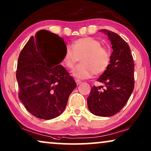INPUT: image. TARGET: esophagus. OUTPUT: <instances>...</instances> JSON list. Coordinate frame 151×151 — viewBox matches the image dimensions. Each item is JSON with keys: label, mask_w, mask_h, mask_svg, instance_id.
Listing matches in <instances>:
<instances>
[{"label": "esophagus", "mask_w": 151, "mask_h": 151, "mask_svg": "<svg viewBox=\"0 0 151 151\" xmlns=\"http://www.w3.org/2000/svg\"><path fill=\"white\" fill-rule=\"evenodd\" d=\"M75 81H76V83H77V85H79V84L81 83V81L79 79H75Z\"/></svg>", "instance_id": "obj_1"}]
</instances>
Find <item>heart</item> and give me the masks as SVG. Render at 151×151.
<instances>
[{"label":"heart","instance_id":"b5f03b06","mask_svg":"<svg viewBox=\"0 0 151 151\" xmlns=\"http://www.w3.org/2000/svg\"><path fill=\"white\" fill-rule=\"evenodd\" d=\"M79 57H81V63L72 70V74L80 79L90 78L94 73H103L110 62L109 51L102 47L99 41L92 37L80 38L73 42L72 47L67 46L63 61L66 67L72 68Z\"/></svg>","mask_w":151,"mask_h":151}]
</instances>
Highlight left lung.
I'll return each instance as SVG.
<instances>
[{"mask_svg": "<svg viewBox=\"0 0 151 151\" xmlns=\"http://www.w3.org/2000/svg\"><path fill=\"white\" fill-rule=\"evenodd\" d=\"M100 31L108 37L113 51L109 66L97 79L104 88H92L88 106L94 115L111 116L124 108L133 91L134 65L129 45L120 36L108 29Z\"/></svg>", "mask_w": 151, "mask_h": 151, "instance_id": "8db88e82", "label": "left lung"}]
</instances>
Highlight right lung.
<instances>
[{
    "mask_svg": "<svg viewBox=\"0 0 151 151\" xmlns=\"http://www.w3.org/2000/svg\"><path fill=\"white\" fill-rule=\"evenodd\" d=\"M61 47L59 54L58 49ZM66 45L61 37L41 29L31 37L18 59L19 97L26 109L39 119L49 120L63 113L77 84L60 65Z\"/></svg>",
    "mask_w": 151,
    "mask_h": 151,
    "instance_id": "right-lung-1",
    "label": "right lung"
}]
</instances>
